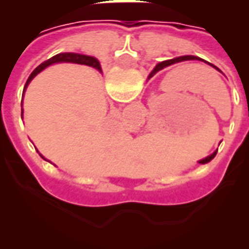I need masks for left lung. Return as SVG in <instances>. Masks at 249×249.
I'll return each instance as SVG.
<instances>
[{
	"label": "left lung",
	"instance_id": "left-lung-1",
	"mask_svg": "<svg viewBox=\"0 0 249 249\" xmlns=\"http://www.w3.org/2000/svg\"><path fill=\"white\" fill-rule=\"evenodd\" d=\"M193 60H196V61H203L205 62V64H208L209 66H212V68H214L216 71H221L217 68V66H214L213 64H211V62L205 61V60H203V58H200V57H196V56H181V57H176V58H172V60H167V61H162L160 62V64H157L156 66H155V69L151 71V74H149V78L151 77H153V74H156V71H161V69H164V68H167V66L169 65H173V64H176V62H181V61H193ZM216 153H217V151H214L212 155H209V156H207L205 159H201L200 160V164H205V162H209L212 159H213L214 156H216Z\"/></svg>",
	"mask_w": 249,
	"mask_h": 249
}]
</instances>
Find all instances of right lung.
<instances>
[{
  "mask_svg": "<svg viewBox=\"0 0 249 249\" xmlns=\"http://www.w3.org/2000/svg\"><path fill=\"white\" fill-rule=\"evenodd\" d=\"M57 62H73V64H82V65H88V66H92L94 69H97L98 71H101V65H100V62H98L97 58H94L92 56H85V54H78V53H60V54H56L54 57H52L49 60H46L44 61L41 65H38L36 68L35 71H32V74L28 78V81L25 84L24 87V92L26 87L29 85V82L35 78L40 71H42L45 68L48 66L53 65V64H57ZM22 104V103H21Z\"/></svg>",
  "mask_w": 249,
  "mask_h": 249,
  "instance_id": "obj_1",
  "label": "right lung"
}]
</instances>
